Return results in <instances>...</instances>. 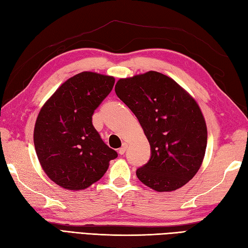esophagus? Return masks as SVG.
Wrapping results in <instances>:
<instances>
[{
  "label": "esophagus",
  "instance_id": "34e87169",
  "mask_svg": "<svg viewBox=\"0 0 248 248\" xmlns=\"http://www.w3.org/2000/svg\"><path fill=\"white\" fill-rule=\"evenodd\" d=\"M127 148H128V143H124L123 146H121L120 148H119V150H118L119 155H124V152H125V150H127Z\"/></svg>",
  "mask_w": 248,
  "mask_h": 248
}]
</instances>
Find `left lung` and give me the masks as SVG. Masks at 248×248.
I'll return each instance as SVG.
<instances>
[{
  "label": "left lung",
  "mask_w": 248,
  "mask_h": 248,
  "mask_svg": "<svg viewBox=\"0 0 248 248\" xmlns=\"http://www.w3.org/2000/svg\"><path fill=\"white\" fill-rule=\"evenodd\" d=\"M115 93L139 119L151 147L150 160L136 170L140 181L156 192L186 184L207 148V124L196 100L156 71L119 78Z\"/></svg>",
  "instance_id": "1"
}]
</instances>
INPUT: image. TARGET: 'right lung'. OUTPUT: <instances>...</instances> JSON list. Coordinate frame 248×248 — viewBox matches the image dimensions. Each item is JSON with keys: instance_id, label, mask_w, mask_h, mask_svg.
<instances>
[{"instance_id": "obj_1", "label": "right lung", "mask_w": 248, "mask_h": 248, "mask_svg": "<svg viewBox=\"0 0 248 248\" xmlns=\"http://www.w3.org/2000/svg\"><path fill=\"white\" fill-rule=\"evenodd\" d=\"M114 83L110 76L78 73L62 83L39 110L34 128L36 155L46 175L62 188L89 187L117 157L92 123L94 109Z\"/></svg>"}]
</instances>
